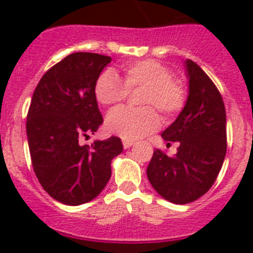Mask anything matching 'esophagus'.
<instances>
[{
    "mask_svg": "<svg viewBox=\"0 0 253 253\" xmlns=\"http://www.w3.org/2000/svg\"><path fill=\"white\" fill-rule=\"evenodd\" d=\"M122 143L125 148H130V147L134 144V142H132V140H128V139H123Z\"/></svg>",
    "mask_w": 253,
    "mask_h": 253,
    "instance_id": "34e87169",
    "label": "esophagus"
}]
</instances>
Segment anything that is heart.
Returning a JSON list of instances; mask_svg holds the SVG:
<instances>
[{
  "label": "heart",
  "mask_w": 253,
  "mask_h": 253,
  "mask_svg": "<svg viewBox=\"0 0 253 253\" xmlns=\"http://www.w3.org/2000/svg\"><path fill=\"white\" fill-rule=\"evenodd\" d=\"M123 84L113 71H103L95 80L94 97L102 106H114L126 98L127 91L140 89L139 109L118 107L107 115L106 130L126 139H139L160 126L162 113L166 118L178 114L185 105V86L170 69L154 59L131 61L123 67Z\"/></svg>",
  "instance_id": "1"
}]
</instances>
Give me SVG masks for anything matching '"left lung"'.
<instances>
[{
  "label": "left lung",
  "instance_id": "left-lung-1",
  "mask_svg": "<svg viewBox=\"0 0 253 253\" xmlns=\"http://www.w3.org/2000/svg\"><path fill=\"white\" fill-rule=\"evenodd\" d=\"M189 95L177 119L163 131V139L178 143L177 154L155 150L147 177L169 202L185 205L202 197L215 182L227 151L226 110L211 79L192 60L185 61Z\"/></svg>",
  "mask_w": 253,
  "mask_h": 253
}]
</instances>
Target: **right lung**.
I'll list each match as a JSON object with an SVG mask.
<instances>
[{
    "label": "right lung",
    "mask_w": 253,
    "mask_h": 253,
    "mask_svg": "<svg viewBox=\"0 0 253 253\" xmlns=\"http://www.w3.org/2000/svg\"><path fill=\"white\" fill-rule=\"evenodd\" d=\"M110 56L75 52L49 68L35 87L26 131L34 172L45 192L77 206L98 196L123 151L118 136L81 146L102 125L94 84Z\"/></svg>",
    "instance_id": "obj_1"
}]
</instances>
